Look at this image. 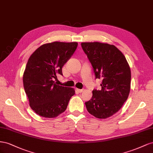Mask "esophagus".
I'll return each instance as SVG.
<instances>
[{"instance_id": "34e87169", "label": "esophagus", "mask_w": 153, "mask_h": 153, "mask_svg": "<svg viewBox=\"0 0 153 153\" xmlns=\"http://www.w3.org/2000/svg\"><path fill=\"white\" fill-rule=\"evenodd\" d=\"M76 90L78 91V92H79V93H81L82 91H83L84 90L83 89H79V88H76Z\"/></svg>"}]
</instances>
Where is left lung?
<instances>
[{
	"mask_svg": "<svg viewBox=\"0 0 153 153\" xmlns=\"http://www.w3.org/2000/svg\"><path fill=\"white\" fill-rule=\"evenodd\" d=\"M93 67L95 79H101V90L94 89L85 102L87 110L98 119H106L119 111L130 91L131 71L125 56L113 45L81 43Z\"/></svg>",
	"mask_w": 153,
	"mask_h": 153,
	"instance_id": "left-lung-1",
	"label": "left lung"
}]
</instances>
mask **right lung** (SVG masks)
I'll return each instance as SVG.
<instances>
[{
    "mask_svg": "<svg viewBox=\"0 0 153 153\" xmlns=\"http://www.w3.org/2000/svg\"><path fill=\"white\" fill-rule=\"evenodd\" d=\"M77 42H54L40 46L30 56L23 76L24 87L29 105L36 114L54 118L67 109L72 88L56 84L58 74L76 50Z\"/></svg>",
    "mask_w": 153,
    "mask_h": 153,
    "instance_id": "right-lung-1",
    "label": "right lung"
}]
</instances>
